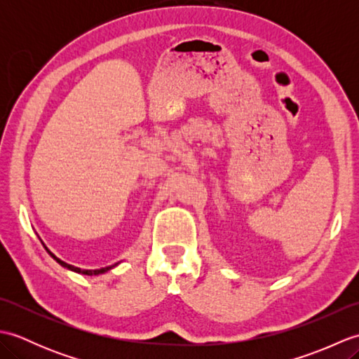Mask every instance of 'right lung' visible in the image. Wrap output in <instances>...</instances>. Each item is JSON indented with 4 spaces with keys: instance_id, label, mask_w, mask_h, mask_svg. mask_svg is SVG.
<instances>
[{
    "instance_id": "1",
    "label": "right lung",
    "mask_w": 359,
    "mask_h": 359,
    "mask_svg": "<svg viewBox=\"0 0 359 359\" xmlns=\"http://www.w3.org/2000/svg\"><path fill=\"white\" fill-rule=\"evenodd\" d=\"M48 250V248H46ZM48 253L55 259V261L62 265V266H65V269H67V270H72V271H75V273H81V274H88V276H93V274H100V273H104V271H108V270H111L114 265H117V264H114V265H109V266H103V269H98V270H81V269H79V266H74V265H69V264H66V262H63V261H60L58 257H55L53 256L50 251L48 250Z\"/></svg>"
}]
</instances>
